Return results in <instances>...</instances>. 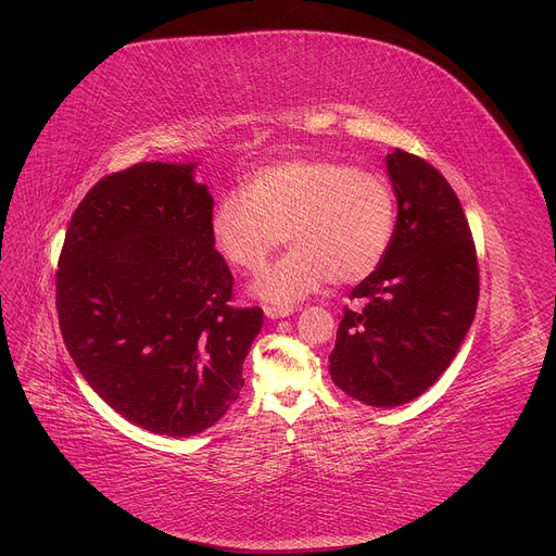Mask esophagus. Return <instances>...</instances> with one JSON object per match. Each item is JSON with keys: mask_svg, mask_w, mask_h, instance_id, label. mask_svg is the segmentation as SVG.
<instances>
[{"mask_svg": "<svg viewBox=\"0 0 556 556\" xmlns=\"http://www.w3.org/2000/svg\"><path fill=\"white\" fill-rule=\"evenodd\" d=\"M265 314H267L269 318H282V316L293 314V307H291V305H267V307H265Z\"/></svg>", "mask_w": 556, "mask_h": 556, "instance_id": "obj_1", "label": "esophagus"}]
</instances>
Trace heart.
Instances as JSON below:
<instances>
[{"mask_svg":"<svg viewBox=\"0 0 556 556\" xmlns=\"http://www.w3.org/2000/svg\"><path fill=\"white\" fill-rule=\"evenodd\" d=\"M397 224L393 184L372 170L328 159H291L257 168L244 190L213 208L211 236L228 265L263 269L282 244L291 251L257 276L260 299L287 305L332 285L368 278L383 263Z\"/></svg>","mask_w":556,"mask_h":556,"instance_id":"b5f03b06","label":"heart"}]
</instances>
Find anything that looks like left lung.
<instances>
[{
  "instance_id": "obj_1",
  "label": "left lung",
  "mask_w": 556,
  "mask_h": 556,
  "mask_svg": "<svg viewBox=\"0 0 556 556\" xmlns=\"http://www.w3.org/2000/svg\"><path fill=\"white\" fill-rule=\"evenodd\" d=\"M388 175L397 192L395 238L383 263L343 307L330 354L350 397L393 408L419 397L448 368L478 307L480 274L458 194L427 159L395 148Z\"/></svg>"
}]
</instances>
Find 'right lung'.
Returning <instances> with one entry per match:
<instances>
[{"label":"right lung","instance_id":"right-lung-1","mask_svg":"<svg viewBox=\"0 0 556 556\" xmlns=\"http://www.w3.org/2000/svg\"><path fill=\"white\" fill-rule=\"evenodd\" d=\"M192 163L105 175L78 204L55 271L60 332L87 383L137 427L202 433L244 386L263 309L233 305Z\"/></svg>","mask_w":556,"mask_h":556}]
</instances>
